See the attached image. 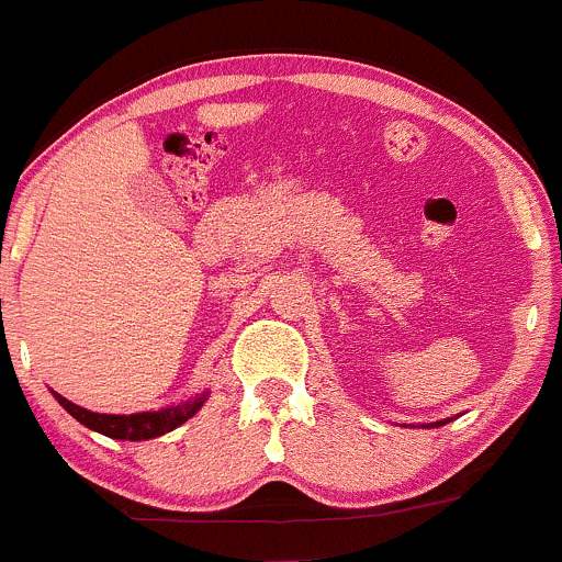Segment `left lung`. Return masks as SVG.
Wrapping results in <instances>:
<instances>
[{
  "mask_svg": "<svg viewBox=\"0 0 562 562\" xmlns=\"http://www.w3.org/2000/svg\"><path fill=\"white\" fill-rule=\"evenodd\" d=\"M441 425H447V422H441Z\"/></svg>",
  "mask_w": 562,
  "mask_h": 562,
  "instance_id": "left-lung-1",
  "label": "left lung"
}]
</instances>
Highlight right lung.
I'll return each mask as SVG.
<instances>
[{"label": "right lung", "instance_id": "add662e5", "mask_svg": "<svg viewBox=\"0 0 562 562\" xmlns=\"http://www.w3.org/2000/svg\"><path fill=\"white\" fill-rule=\"evenodd\" d=\"M56 395V392H54ZM56 401L65 406L80 425L91 427V430L102 432L108 438H119V441H146V438H156L165 436V432L176 430L178 425H183L187 419L200 411L202 403H205V395L194 397V401L183 403V406L176 408H165V411H146V414H130V416H119V414H94V411H86L75 403H69L67 397L56 395Z\"/></svg>", "mask_w": 562, "mask_h": 562}]
</instances>
